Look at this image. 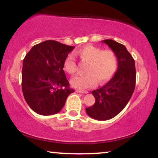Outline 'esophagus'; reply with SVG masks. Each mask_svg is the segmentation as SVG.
I'll list each match as a JSON object with an SVG mask.
<instances>
[{
    "label": "esophagus",
    "mask_w": 158,
    "mask_h": 158,
    "mask_svg": "<svg viewBox=\"0 0 158 158\" xmlns=\"http://www.w3.org/2000/svg\"><path fill=\"white\" fill-rule=\"evenodd\" d=\"M76 91L77 93H80V94H88V91L87 90H77Z\"/></svg>",
    "instance_id": "obj_1"
}]
</instances>
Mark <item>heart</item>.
I'll return each mask as SVG.
<instances>
[{
	"instance_id": "b5f03b06",
	"label": "heart",
	"mask_w": 158,
	"mask_h": 158,
	"mask_svg": "<svg viewBox=\"0 0 158 158\" xmlns=\"http://www.w3.org/2000/svg\"><path fill=\"white\" fill-rule=\"evenodd\" d=\"M83 62L88 63L85 68L86 73L73 78L70 81L73 87L85 89L96 83L102 84L112 77L117 67V56L111 50H102L93 45H87L76 51ZM63 68L67 73L74 75L78 70L73 54L67 56Z\"/></svg>"
}]
</instances>
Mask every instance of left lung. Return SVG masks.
<instances>
[{"label":"left lung","mask_w":158,"mask_h":158,"mask_svg":"<svg viewBox=\"0 0 158 158\" xmlns=\"http://www.w3.org/2000/svg\"><path fill=\"white\" fill-rule=\"evenodd\" d=\"M116 54L117 70L108 83L92 91L96 101L86 113L98 120H108L122 111L134 93L136 82L135 62L124 45L111 39L102 41Z\"/></svg>","instance_id":"left-lung-1"}]
</instances>
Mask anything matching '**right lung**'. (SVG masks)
Instances as JSON below:
<instances>
[{"instance_id": "1", "label": "right lung", "mask_w": 158, "mask_h": 158, "mask_svg": "<svg viewBox=\"0 0 158 158\" xmlns=\"http://www.w3.org/2000/svg\"><path fill=\"white\" fill-rule=\"evenodd\" d=\"M74 48L48 40L34 45L23 59V97L30 108L40 115L59 113L74 92L63 70L65 58Z\"/></svg>"}]
</instances>
